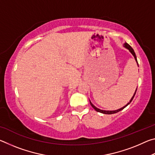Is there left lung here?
<instances>
[{"instance_id": "left-lung-1", "label": "left lung", "mask_w": 155, "mask_h": 155, "mask_svg": "<svg viewBox=\"0 0 155 155\" xmlns=\"http://www.w3.org/2000/svg\"><path fill=\"white\" fill-rule=\"evenodd\" d=\"M124 47L125 48L128 49V51H129V52H130V53L133 54V56L134 57V58H135V61H136V62H137V65L139 66V65H138V62H137V57H136V54H135V52H134V50H133V49L132 48V47H131V46L129 45V44H128L127 43H126V42L124 44ZM136 91H137V89H136V90H135V93H134V94H133V96H132V98H131V99L130 100V101L128 102V103L127 104H126L125 106H124L123 107H122V108L117 109V110H114V111H107V110H102V109H98V108H97L96 107L94 106V104H93L92 103H91V102L90 101V103L91 106L93 108H94V109H95L96 111L100 112V113H102V114H115V113H117V112H119L120 111H121V110L124 109L126 107L128 106V104H129L131 103V101H133V98H134V96H135V95Z\"/></svg>"}]
</instances>
